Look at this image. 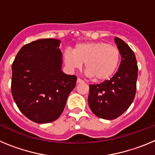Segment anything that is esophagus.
<instances>
[{
    "label": "esophagus",
    "instance_id": "esophagus-1",
    "mask_svg": "<svg viewBox=\"0 0 155 155\" xmlns=\"http://www.w3.org/2000/svg\"><path fill=\"white\" fill-rule=\"evenodd\" d=\"M82 82H83V81H82L81 79L80 78L77 79V83H78V84H79V83H82Z\"/></svg>",
    "mask_w": 155,
    "mask_h": 155
}]
</instances>
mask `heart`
Wrapping results in <instances>:
<instances>
[{
	"instance_id": "heart-1",
	"label": "heart",
	"mask_w": 155,
	"mask_h": 155,
	"mask_svg": "<svg viewBox=\"0 0 155 155\" xmlns=\"http://www.w3.org/2000/svg\"><path fill=\"white\" fill-rule=\"evenodd\" d=\"M64 62L70 70L81 68L85 63V70L88 76L94 81H107L118 68L120 52L118 48L105 42L80 43L75 46L74 52L66 50Z\"/></svg>"
}]
</instances>
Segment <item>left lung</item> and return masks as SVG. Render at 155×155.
<instances>
[{"label":"left lung","instance_id":"obj_1","mask_svg":"<svg viewBox=\"0 0 155 155\" xmlns=\"http://www.w3.org/2000/svg\"><path fill=\"white\" fill-rule=\"evenodd\" d=\"M115 42L120 52L121 62L110 80L90 84L88 105L92 113L104 120H114L127 110L135 97L138 67L134 51L120 38Z\"/></svg>","mask_w":155,"mask_h":155}]
</instances>
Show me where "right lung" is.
Instances as JSON below:
<instances>
[{"label":"right lung","instance_id":"right-lung-1","mask_svg":"<svg viewBox=\"0 0 155 155\" xmlns=\"http://www.w3.org/2000/svg\"><path fill=\"white\" fill-rule=\"evenodd\" d=\"M61 41L42 39L21 48L12 64V94L31 121L47 124L60 117L77 77L64 74Z\"/></svg>","mask_w":155,"mask_h":155}]
</instances>
